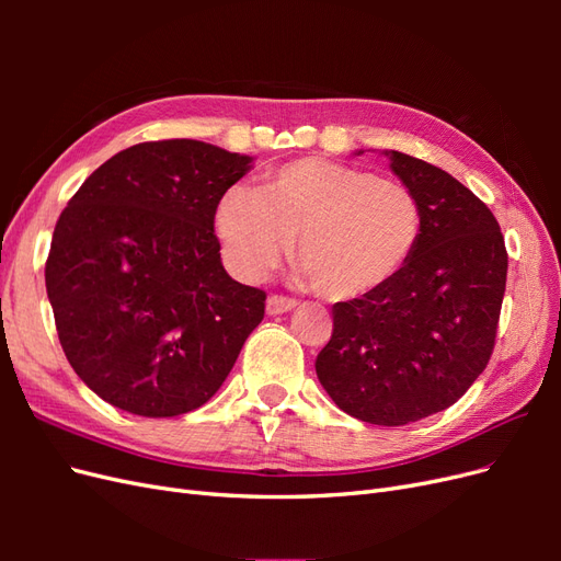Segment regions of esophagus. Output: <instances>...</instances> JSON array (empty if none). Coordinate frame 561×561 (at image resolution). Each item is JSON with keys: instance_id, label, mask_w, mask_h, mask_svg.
<instances>
[{"instance_id": "esophagus-1", "label": "esophagus", "mask_w": 561, "mask_h": 561, "mask_svg": "<svg viewBox=\"0 0 561 561\" xmlns=\"http://www.w3.org/2000/svg\"><path fill=\"white\" fill-rule=\"evenodd\" d=\"M297 307V301L290 299V297H283V295H271L266 299V313L268 316H280V313H287L293 311Z\"/></svg>"}]
</instances>
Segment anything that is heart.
<instances>
[{"label":"heart","mask_w":561,"mask_h":561,"mask_svg":"<svg viewBox=\"0 0 561 561\" xmlns=\"http://www.w3.org/2000/svg\"><path fill=\"white\" fill-rule=\"evenodd\" d=\"M421 227L410 186L320 157L274 168L260 192L231 186L215 210L217 236L241 278H264L295 241L297 274L330 301L386 287L410 262Z\"/></svg>","instance_id":"heart-1"}]
</instances>
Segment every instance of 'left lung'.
<instances>
[{"label":"left lung","mask_w":561,"mask_h":561,"mask_svg":"<svg viewBox=\"0 0 561 561\" xmlns=\"http://www.w3.org/2000/svg\"><path fill=\"white\" fill-rule=\"evenodd\" d=\"M390 168L421 206L416 250L381 290L334 304L316 371L339 410L404 426L447 410L484 371L507 252L494 213L443 168L402 151Z\"/></svg>","instance_id":"1"}]
</instances>
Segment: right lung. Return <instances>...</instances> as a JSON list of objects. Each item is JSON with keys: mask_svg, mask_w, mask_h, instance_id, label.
Here are the masks:
<instances>
[{"mask_svg": "<svg viewBox=\"0 0 561 561\" xmlns=\"http://www.w3.org/2000/svg\"><path fill=\"white\" fill-rule=\"evenodd\" d=\"M250 157L198 140L140 142L60 213L46 293L79 379L118 410L180 416L222 386L266 293L219 260L217 203Z\"/></svg>", "mask_w": 561, "mask_h": 561, "instance_id": "obj_1", "label": "right lung"}]
</instances>
